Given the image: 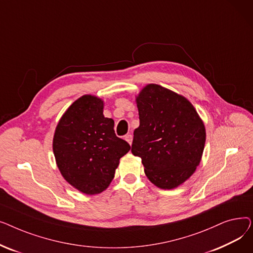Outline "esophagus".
<instances>
[{
  "mask_svg": "<svg viewBox=\"0 0 253 253\" xmlns=\"http://www.w3.org/2000/svg\"><path fill=\"white\" fill-rule=\"evenodd\" d=\"M132 139H133V136H132L131 134H127V135H125V140H126L129 144H131V143H132Z\"/></svg>",
  "mask_w": 253,
  "mask_h": 253,
  "instance_id": "obj_1",
  "label": "esophagus"
}]
</instances>
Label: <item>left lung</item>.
I'll return each instance as SVG.
<instances>
[{
  "label": "left lung",
  "instance_id": "1",
  "mask_svg": "<svg viewBox=\"0 0 253 253\" xmlns=\"http://www.w3.org/2000/svg\"><path fill=\"white\" fill-rule=\"evenodd\" d=\"M139 127L131 152L158 188L170 190L187 180L201 161L206 133L192 103L160 85L145 86L136 98Z\"/></svg>",
  "mask_w": 253,
  "mask_h": 253
}]
</instances>
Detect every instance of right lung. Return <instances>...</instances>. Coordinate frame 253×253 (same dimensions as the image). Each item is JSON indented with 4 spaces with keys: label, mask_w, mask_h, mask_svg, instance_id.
<instances>
[{
    "label": "right lung",
    "mask_w": 253,
    "mask_h": 253,
    "mask_svg": "<svg viewBox=\"0 0 253 253\" xmlns=\"http://www.w3.org/2000/svg\"><path fill=\"white\" fill-rule=\"evenodd\" d=\"M103 101L91 95L76 100L61 117L53 153L64 179L87 195L109 187L122 158L130 150L116 135L114 120L104 118Z\"/></svg>",
    "instance_id": "1"
}]
</instances>
